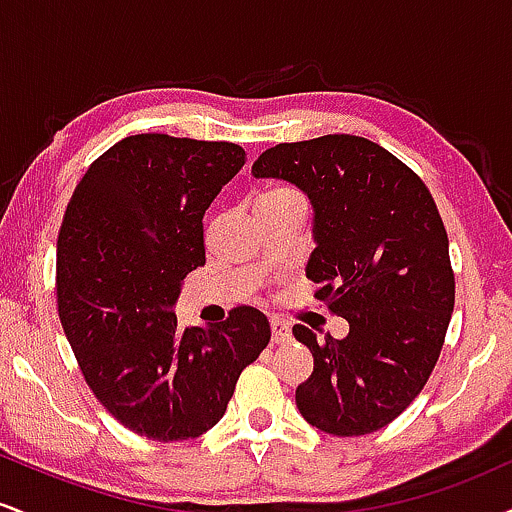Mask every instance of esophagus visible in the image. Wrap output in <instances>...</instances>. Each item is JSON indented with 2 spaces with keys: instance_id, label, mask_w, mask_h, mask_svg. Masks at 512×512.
Returning a JSON list of instances; mask_svg holds the SVG:
<instances>
[{
  "instance_id": "34e87169",
  "label": "esophagus",
  "mask_w": 512,
  "mask_h": 512,
  "mask_svg": "<svg viewBox=\"0 0 512 512\" xmlns=\"http://www.w3.org/2000/svg\"><path fill=\"white\" fill-rule=\"evenodd\" d=\"M269 327H272V339L276 344L279 342H286V339L291 337V327L289 322L279 320V317H272V322H269Z\"/></svg>"
}]
</instances>
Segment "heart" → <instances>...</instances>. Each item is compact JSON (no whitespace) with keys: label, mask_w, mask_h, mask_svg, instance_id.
<instances>
[{"label":"heart","mask_w":512,"mask_h":512,"mask_svg":"<svg viewBox=\"0 0 512 512\" xmlns=\"http://www.w3.org/2000/svg\"><path fill=\"white\" fill-rule=\"evenodd\" d=\"M291 199H301L293 187H286V185H269L264 187L260 192V197H257V207L260 204H274V202H291Z\"/></svg>","instance_id":"b5f03b06"}]
</instances>
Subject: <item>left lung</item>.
<instances>
[{
    "instance_id": "left-lung-1",
    "label": "left lung",
    "mask_w": 512,
    "mask_h": 512,
    "mask_svg": "<svg viewBox=\"0 0 512 512\" xmlns=\"http://www.w3.org/2000/svg\"><path fill=\"white\" fill-rule=\"evenodd\" d=\"M252 175L308 195L315 250L305 274L317 301L349 322L344 339L293 327L315 361L296 390L298 411L332 436L378 431L424 390L455 308L436 202L414 170L354 134L276 144Z\"/></svg>"
}]
</instances>
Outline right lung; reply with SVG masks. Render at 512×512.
I'll return each mask as SVG.
<instances>
[{
  "instance_id": "1",
  "label": "right lung",
  "mask_w": 512,
  "mask_h": 512,
  "mask_svg": "<svg viewBox=\"0 0 512 512\" xmlns=\"http://www.w3.org/2000/svg\"><path fill=\"white\" fill-rule=\"evenodd\" d=\"M243 166L238 144L134 134L91 163L64 211L57 313L93 395L139 436L207 433L272 337L250 305L207 330L173 313L207 262L204 211Z\"/></svg>"
}]
</instances>
